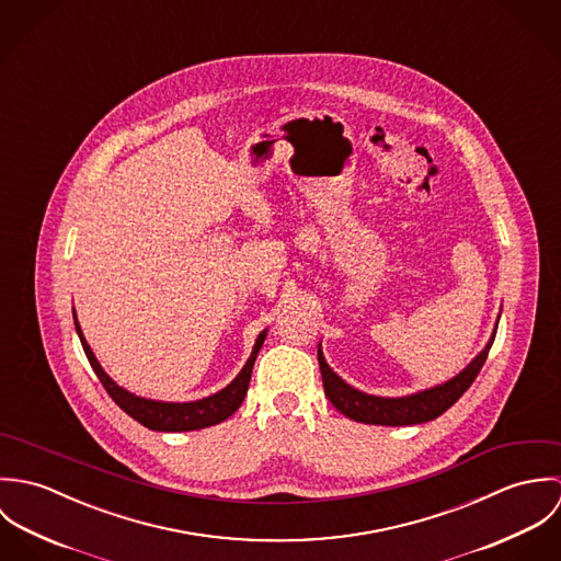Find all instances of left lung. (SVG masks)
<instances>
[{
  "instance_id": "1",
  "label": "left lung",
  "mask_w": 561,
  "mask_h": 561,
  "mask_svg": "<svg viewBox=\"0 0 561 561\" xmlns=\"http://www.w3.org/2000/svg\"><path fill=\"white\" fill-rule=\"evenodd\" d=\"M494 336H496V330L492 332V336H490L488 345L481 350L480 356L454 380H449L440 387H434L430 391L408 396V398H376V396H367V393L352 389L328 367L321 350H318L325 398L345 416L360 421V423H369V425H416V423L432 421V419L440 416L445 410H449L473 385V380L478 378V374L488 358Z\"/></svg>"
}]
</instances>
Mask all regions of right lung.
<instances>
[{"label": "right lung", "mask_w": 561, "mask_h": 561, "mask_svg": "<svg viewBox=\"0 0 561 561\" xmlns=\"http://www.w3.org/2000/svg\"><path fill=\"white\" fill-rule=\"evenodd\" d=\"M73 318H76V311H73ZM76 330L80 334L81 347L88 356V363L94 369V374L101 380L107 396L116 401L129 416H134L138 423H142L149 430H158V432L203 430V427H209V425H216V423L229 419L240 408L241 401L245 398L256 354H259V350L265 341V332H261L254 347H252V354H250L248 363L243 365V369L240 371V376L227 389H222L220 393H216L211 398H205V400L187 401V403H165V401L138 398V396L121 389L116 382H112V378L101 369V365L94 358L90 345L85 343L78 318H76Z\"/></svg>", "instance_id": "right-lung-1"}]
</instances>
